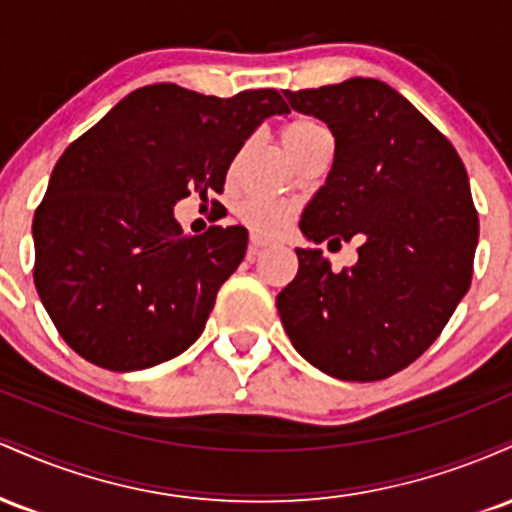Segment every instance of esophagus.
Wrapping results in <instances>:
<instances>
[{
	"label": "esophagus",
	"mask_w": 512,
	"mask_h": 512,
	"mask_svg": "<svg viewBox=\"0 0 512 512\" xmlns=\"http://www.w3.org/2000/svg\"><path fill=\"white\" fill-rule=\"evenodd\" d=\"M264 248H267V243H264V240H260L257 236H252L250 245H248V260H255V257L260 255Z\"/></svg>",
	"instance_id": "esophagus-1"
}]
</instances>
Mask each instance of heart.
<instances>
[{
    "instance_id": "obj_1",
    "label": "heart",
    "mask_w": 512,
    "mask_h": 512,
    "mask_svg": "<svg viewBox=\"0 0 512 512\" xmlns=\"http://www.w3.org/2000/svg\"><path fill=\"white\" fill-rule=\"evenodd\" d=\"M320 139H330V132L322 122L313 120V117H293L291 122H286L284 129H281V142H284L286 151L296 161L298 156L303 154L308 146H313ZM238 221L243 223L245 228H250L257 238H274L279 236L286 228V223L291 221L293 207L284 199L276 197H245L243 202L236 207Z\"/></svg>"
}]
</instances>
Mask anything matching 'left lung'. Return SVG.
Here are the masks:
<instances>
[{"instance_id": "obj_1", "label": "left lung", "mask_w": 512, "mask_h": 512, "mask_svg": "<svg viewBox=\"0 0 512 512\" xmlns=\"http://www.w3.org/2000/svg\"><path fill=\"white\" fill-rule=\"evenodd\" d=\"M284 96L334 134L332 170L301 231L361 245L342 272L320 250L298 248L276 310L315 368L354 383L390 378L436 342L472 284L479 216L467 170L448 137L383 81L356 76Z\"/></svg>"}]
</instances>
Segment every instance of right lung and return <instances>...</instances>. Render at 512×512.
<instances>
[{"instance_id": "add662e5", "label": "right lung", "mask_w": 512, "mask_h": 512, "mask_svg": "<svg viewBox=\"0 0 512 512\" xmlns=\"http://www.w3.org/2000/svg\"><path fill=\"white\" fill-rule=\"evenodd\" d=\"M281 113L274 88L216 98L154 84L67 146L33 216V281L76 354L122 373L197 342L248 231L187 236L173 207L190 192L221 195L245 139Z\"/></svg>"}]
</instances>
